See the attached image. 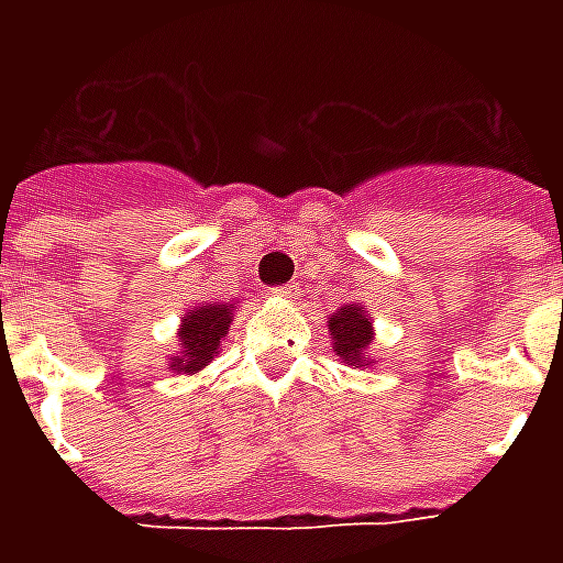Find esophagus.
I'll use <instances>...</instances> for the list:
<instances>
[{"mask_svg": "<svg viewBox=\"0 0 563 563\" xmlns=\"http://www.w3.org/2000/svg\"><path fill=\"white\" fill-rule=\"evenodd\" d=\"M271 295H274V298H292L295 286L292 283H283V286H274V289H271Z\"/></svg>", "mask_w": 563, "mask_h": 563, "instance_id": "esophagus-1", "label": "esophagus"}]
</instances>
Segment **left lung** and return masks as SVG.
<instances>
[{
	"label": "left lung",
	"instance_id": "left-lung-1",
	"mask_svg": "<svg viewBox=\"0 0 563 563\" xmlns=\"http://www.w3.org/2000/svg\"><path fill=\"white\" fill-rule=\"evenodd\" d=\"M329 331H331V350L334 355H341L343 365L365 367L371 365V355L367 346L374 341V325L371 317L362 305H346L338 313L329 317Z\"/></svg>",
	"mask_w": 563,
	"mask_h": 563
}]
</instances>
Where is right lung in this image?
Instances as JSON below:
<instances>
[{"instance_id": "obj_1", "label": "right lung", "mask_w": 563, "mask_h": 563, "mask_svg": "<svg viewBox=\"0 0 563 563\" xmlns=\"http://www.w3.org/2000/svg\"><path fill=\"white\" fill-rule=\"evenodd\" d=\"M232 325V305H201L189 310L180 319L177 329V341H180V353L172 358L174 374H198L201 367L213 362V355L220 353L222 338L229 334Z\"/></svg>"}]
</instances>
